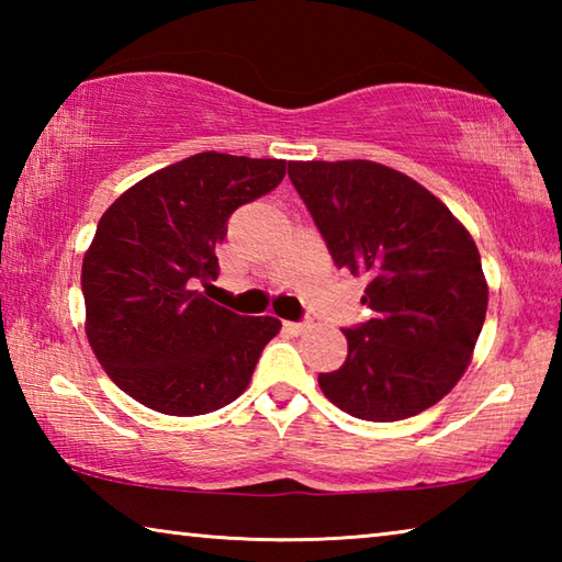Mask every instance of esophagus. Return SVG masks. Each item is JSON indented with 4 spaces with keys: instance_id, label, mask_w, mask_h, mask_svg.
<instances>
[{
    "instance_id": "34e87169",
    "label": "esophagus",
    "mask_w": 562,
    "mask_h": 562,
    "mask_svg": "<svg viewBox=\"0 0 562 562\" xmlns=\"http://www.w3.org/2000/svg\"><path fill=\"white\" fill-rule=\"evenodd\" d=\"M284 329L292 331V335H302V331L310 329V322H284Z\"/></svg>"
}]
</instances>
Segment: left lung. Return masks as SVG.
I'll use <instances>...</instances> for the list:
<instances>
[{"instance_id":"8db88e82","label":"left lung","mask_w":562,"mask_h":562,"mask_svg":"<svg viewBox=\"0 0 562 562\" xmlns=\"http://www.w3.org/2000/svg\"><path fill=\"white\" fill-rule=\"evenodd\" d=\"M288 173L337 268L367 282L374 317L341 329L347 359L319 374L331 404L364 422H402L451 392L469 367L488 284L449 207L372 160H290Z\"/></svg>"}]
</instances>
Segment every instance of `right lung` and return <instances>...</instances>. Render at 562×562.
<instances>
[{"mask_svg":"<svg viewBox=\"0 0 562 562\" xmlns=\"http://www.w3.org/2000/svg\"><path fill=\"white\" fill-rule=\"evenodd\" d=\"M278 158L205 150L128 188L83 255L87 337L111 382L170 416L235 402L282 322L243 317L195 288L217 278L215 247L237 207L284 178Z\"/></svg>","mask_w":562,"mask_h":562,"instance_id":"right-lung-1","label":"right lung"}]
</instances>
